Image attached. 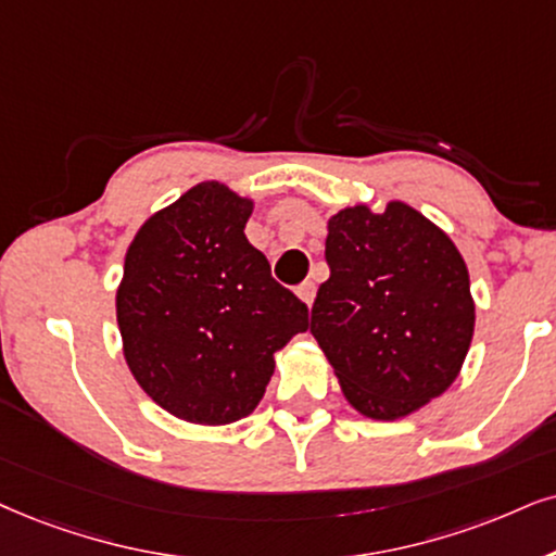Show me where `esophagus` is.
I'll use <instances>...</instances> for the list:
<instances>
[{
  "instance_id": "1",
  "label": "esophagus",
  "mask_w": 556,
  "mask_h": 556,
  "mask_svg": "<svg viewBox=\"0 0 556 556\" xmlns=\"http://www.w3.org/2000/svg\"><path fill=\"white\" fill-rule=\"evenodd\" d=\"M294 292H298V298H300L302 302H305L307 307L313 305V300H315V285H313V282H302Z\"/></svg>"
}]
</instances>
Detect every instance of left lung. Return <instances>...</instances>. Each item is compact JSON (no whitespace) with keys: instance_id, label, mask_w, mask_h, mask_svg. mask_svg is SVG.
Wrapping results in <instances>:
<instances>
[{"instance_id":"left-lung-1","label":"left lung","mask_w":556,"mask_h":556,"mask_svg":"<svg viewBox=\"0 0 556 556\" xmlns=\"http://www.w3.org/2000/svg\"><path fill=\"white\" fill-rule=\"evenodd\" d=\"M330 277L311 333L343 397L371 420H397L452 388L472 343L475 300L459 249L405 202L343 207L328 220Z\"/></svg>"}]
</instances>
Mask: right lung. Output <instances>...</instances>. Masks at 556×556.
<instances>
[{
	"instance_id": "right-lung-1",
	"label": "right lung",
	"mask_w": 556,
	"mask_h": 556,
	"mask_svg": "<svg viewBox=\"0 0 556 556\" xmlns=\"http://www.w3.org/2000/svg\"><path fill=\"white\" fill-rule=\"evenodd\" d=\"M254 202L200 181L153 213L125 254L117 326L153 403L187 424L254 413L274 354L307 330V305L277 282L243 228Z\"/></svg>"
}]
</instances>
